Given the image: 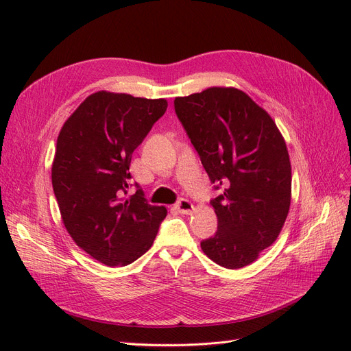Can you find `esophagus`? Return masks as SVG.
<instances>
[{"label":"esophagus","mask_w":351,"mask_h":351,"mask_svg":"<svg viewBox=\"0 0 351 351\" xmlns=\"http://www.w3.org/2000/svg\"><path fill=\"white\" fill-rule=\"evenodd\" d=\"M176 209L180 214H189V212L193 210V204L189 199H180L176 204Z\"/></svg>","instance_id":"esophagus-1"}]
</instances>
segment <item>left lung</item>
I'll return each instance as SVG.
<instances>
[{"instance_id": "1", "label": "left lung", "mask_w": 351, "mask_h": 351, "mask_svg": "<svg viewBox=\"0 0 351 351\" xmlns=\"http://www.w3.org/2000/svg\"><path fill=\"white\" fill-rule=\"evenodd\" d=\"M174 110L221 195L210 200L218 230L202 240L206 256L239 269L277 240L289 215L291 165L271 115L234 88L174 99Z\"/></svg>"}]
</instances>
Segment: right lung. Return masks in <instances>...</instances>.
Instances as JSON below:
<instances>
[{"label": "right lung", "instance_id": "right-lung-1", "mask_svg": "<svg viewBox=\"0 0 351 351\" xmlns=\"http://www.w3.org/2000/svg\"><path fill=\"white\" fill-rule=\"evenodd\" d=\"M165 99L97 92L62 125L52 189L69 234L93 259L124 267L151 249L167 217L143 190L125 197L132 155L167 111Z\"/></svg>", "mask_w": 351, "mask_h": 351}]
</instances>
